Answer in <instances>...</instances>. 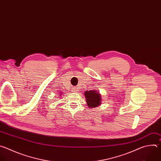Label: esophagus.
I'll list each match as a JSON object with an SVG mask.
<instances>
[{"mask_svg":"<svg viewBox=\"0 0 161 161\" xmlns=\"http://www.w3.org/2000/svg\"><path fill=\"white\" fill-rule=\"evenodd\" d=\"M77 91H78V88H73V92H77Z\"/></svg>","mask_w":161,"mask_h":161,"instance_id":"34e87169","label":"esophagus"}]
</instances>
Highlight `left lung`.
I'll return each mask as SVG.
<instances>
[{
	"label": "left lung",
	"instance_id": "8db88e82",
	"mask_svg": "<svg viewBox=\"0 0 161 161\" xmlns=\"http://www.w3.org/2000/svg\"><path fill=\"white\" fill-rule=\"evenodd\" d=\"M87 106L90 108H96L100 106L102 101L101 95L96 90H90L84 92Z\"/></svg>",
	"mask_w": 161,
	"mask_h": 161
}]
</instances>
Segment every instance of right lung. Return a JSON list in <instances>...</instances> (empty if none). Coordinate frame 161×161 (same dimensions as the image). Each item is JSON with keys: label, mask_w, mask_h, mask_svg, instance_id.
Returning a JSON list of instances; mask_svg holds the SVG:
<instances>
[{"label": "right lung", "mask_w": 161, "mask_h": 161, "mask_svg": "<svg viewBox=\"0 0 161 161\" xmlns=\"http://www.w3.org/2000/svg\"><path fill=\"white\" fill-rule=\"evenodd\" d=\"M62 94V93H60V94H58V96H60Z\"/></svg>", "instance_id": "add662e5"}]
</instances>
